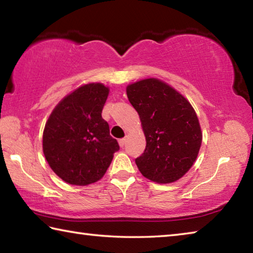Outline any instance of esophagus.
<instances>
[{
	"label": "esophagus",
	"mask_w": 253,
	"mask_h": 253,
	"mask_svg": "<svg viewBox=\"0 0 253 253\" xmlns=\"http://www.w3.org/2000/svg\"><path fill=\"white\" fill-rule=\"evenodd\" d=\"M119 146L121 147H124V145L126 144V138H122V139H119Z\"/></svg>",
	"instance_id": "34e87169"
}]
</instances>
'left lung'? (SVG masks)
I'll return each mask as SVG.
<instances>
[{
    "mask_svg": "<svg viewBox=\"0 0 253 253\" xmlns=\"http://www.w3.org/2000/svg\"><path fill=\"white\" fill-rule=\"evenodd\" d=\"M146 137L144 153L135 162L145 177L172 183L192 168L202 143V132L193 107L175 89L154 78L127 87Z\"/></svg>",
    "mask_w": 253,
    "mask_h": 253,
    "instance_id": "obj_1",
    "label": "left lung"
}]
</instances>
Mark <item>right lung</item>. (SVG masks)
I'll use <instances>...</instances> for the list:
<instances>
[{
	"label": "right lung",
	"mask_w": 253,
	"mask_h": 253,
	"mask_svg": "<svg viewBox=\"0 0 253 253\" xmlns=\"http://www.w3.org/2000/svg\"><path fill=\"white\" fill-rule=\"evenodd\" d=\"M108 93L101 84L81 85L59 102L45 124V160L60 178L72 185L100 179L119 149L101 117Z\"/></svg>",
	"instance_id": "right-lung-1"
}]
</instances>
